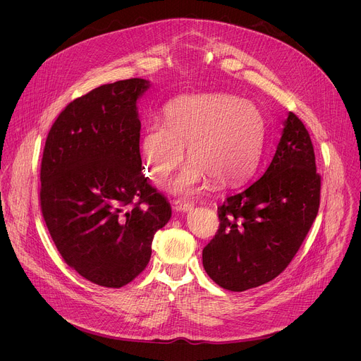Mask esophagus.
Instances as JSON below:
<instances>
[{
  "instance_id": "obj_1",
  "label": "esophagus",
  "mask_w": 361,
  "mask_h": 361,
  "mask_svg": "<svg viewBox=\"0 0 361 361\" xmlns=\"http://www.w3.org/2000/svg\"><path fill=\"white\" fill-rule=\"evenodd\" d=\"M192 207H194V205H192L191 202H185V201H181V200L174 201V210H176V212L185 213V212L192 210Z\"/></svg>"
}]
</instances>
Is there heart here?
I'll return each mask as SVG.
<instances>
[{
    "mask_svg": "<svg viewBox=\"0 0 361 361\" xmlns=\"http://www.w3.org/2000/svg\"><path fill=\"white\" fill-rule=\"evenodd\" d=\"M264 117L252 102L227 94H198L166 109V124L147 126L140 154L147 176L163 181L181 164L188 145L191 161L171 191L191 195L213 177L230 185L248 177L260 159Z\"/></svg>",
    "mask_w": 361,
    "mask_h": 361,
    "instance_id": "obj_1",
    "label": "heart"
}]
</instances>
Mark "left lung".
Segmentation results:
<instances>
[{
    "instance_id": "left-lung-1",
    "label": "left lung",
    "mask_w": 361,
    "mask_h": 361,
    "mask_svg": "<svg viewBox=\"0 0 361 361\" xmlns=\"http://www.w3.org/2000/svg\"><path fill=\"white\" fill-rule=\"evenodd\" d=\"M266 173L219 207L220 227L202 250L205 273L220 287L245 291L290 264L317 217L322 178L312 138L288 113Z\"/></svg>"
}]
</instances>
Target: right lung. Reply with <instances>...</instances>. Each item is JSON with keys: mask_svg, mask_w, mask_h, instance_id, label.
I'll return each instance as SVG.
<instances>
[{"mask_svg": "<svg viewBox=\"0 0 361 361\" xmlns=\"http://www.w3.org/2000/svg\"><path fill=\"white\" fill-rule=\"evenodd\" d=\"M149 81L94 88L61 111L45 140L39 202L64 262L88 281L120 288L148 264L170 217L141 173L137 101Z\"/></svg>", "mask_w": 361, "mask_h": 361, "instance_id": "add662e5", "label": "right lung"}]
</instances>
